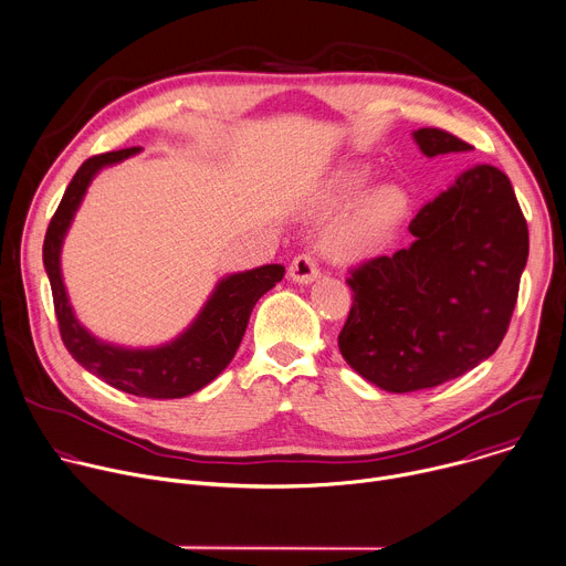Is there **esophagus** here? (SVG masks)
<instances>
[{
  "label": "esophagus",
  "instance_id": "34e87169",
  "mask_svg": "<svg viewBox=\"0 0 566 566\" xmlns=\"http://www.w3.org/2000/svg\"><path fill=\"white\" fill-rule=\"evenodd\" d=\"M317 262L313 255L308 253H302V255H295L291 266H289V277L297 284H311L315 277H317Z\"/></svg>",
  "mask_w": 566,
  "mask_h": 566
}]
</instances>
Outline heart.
<instances>
[{
	"mask_svg": "<svg viewBox=\"0 0 566 566\" xmlns=\"http://www.w3.org/2000/svg\"><path fill=\"white\" fill-rule=\"evenodd\" d=\"M367 166L338 170L315 199V212L329 214L354 201L369 184ZM410 208L408 192L400 186L385 184L363 195L354 208L329 230L327 251L338 260H363L378 253L394 237Z\"/></svg>",
	"mask_w": 566,
	"mask_h": 566,
	"instance_id": "heart-1",
	"label": "heart"
}]
</instances>
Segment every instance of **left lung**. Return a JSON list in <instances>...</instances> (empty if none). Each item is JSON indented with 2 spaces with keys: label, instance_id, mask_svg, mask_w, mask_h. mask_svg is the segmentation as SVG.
<instances>
[{
  "label": "left lung",
  "instance_id": "1",
  "mask_svg": "<svg viewBox=\"0 0 566 566\" xmlns=\"http://www.w3.org/2000/svg\"><path fill=\"white\" fill-rule=\"evenodd\" d=\"M426 156L472 145L439 127L415 132ZM415 241L352 269L338 336L343 358L385 391L452 380L502 345L528 260V228L509 177L474 166L410 221Z\"/></svg>",
  "mask_w": 566,
  "mask_h": 566
}]
</instances>
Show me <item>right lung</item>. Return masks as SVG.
Masks as SVG:
<instances>
[{
    "instance_id": "add662e5",
    "label": "right lung",
    "mask_w": 566,
    "mask_h": 566,
    "mask_svg": "<svg viewBox=\"0 0 566 566\" xmlns=\"http://www.w3.org/2000/svg\"><path fill=\"white\" fill-rule=\"evenodd\" d=\"M136 151L138 147L98 154L77 168L46 228L42 258L51 282L60 336L75 363L112 387L134 396L184 398L206 387L228 367L244 338L255 302L284 277V266L266 264L221 280L190 329L170 345L156 349H125L96 340L75 319L69 304L60 273V249L66 228L96 172Z\"/></svg>"
}]
</instances>
